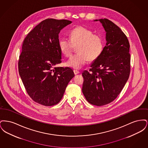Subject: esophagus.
I'll list each match as a JSON object with an SVG mask.
<instances>
[{
	"instance_id": "obj_1",
	"label": "esophagus",
	"mask_w": 148,
	"mask_h": 148,
	"mask_svg": "<svg viewBox=\"0 0 148 148\" xmlns=\"http://www.w3.org/2000/svg\"><path fill=\"white\" fill-rule=\"evenodd\" d=\"M74 74H75V75H77V74H78L80 73V72H79V71H76V70H74Z\"/></svg>"
}]
</instances>
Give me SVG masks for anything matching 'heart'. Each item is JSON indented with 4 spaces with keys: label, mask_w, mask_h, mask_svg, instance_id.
<instances>
[{
    "label": "heart",
    "mask_w": 148,
    "mask_h": 148,
    "mask_svg": "<svg viewBox=\"0 0 148 148\" xmlns=\"http://www.w3.org/2000/svg\"><path fill=\"white\" fill-rule=\"evenodd\" d=\"M70 39L63 38L59 42L61 52L65 56H71L77 47V54L72 56L66 65L75 69H80L89 60L97 59L104 49L103 37L94 33L90 29L79 26L71 30Z\"/></svg>",
    "instance_id": "b5f03b06"
}]
</instances>
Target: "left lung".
<instances>
[{
  "label": "left lung",
  "instance_id": "1",
  "mask_svg": "<svg viewBox=\"0 0 148 148\" xmlns=\"http://www.w3.org/2000/svg\"><path fill=\"white\" fill-rule=\"evenodd\" d=\"M99 21L106 32V45L89 71L82 73V92L91 104L103 106L116 98L126 84L130 71V45L127 36L112 21Z\"/></svg>",
  "mask_w": 148,
  "mask_h": 148
}]
</instances>
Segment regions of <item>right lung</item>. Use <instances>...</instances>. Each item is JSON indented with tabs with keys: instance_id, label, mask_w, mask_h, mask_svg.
Here are the masks:
<instances>
[{
	"instance_id": "right-lung-1",
	"label": "right lung",
	"mask_w": 148,
	"mask_h": 148,
	"mask_svg": "<svg viewBox=\"0 0 148 148\" xmlns=\"http://www.w3.org/2000/svg\"><path fill=\"white\" fill-rule=\"evenodd\" d=\"M71 23L65 19H45L23 42L18 62L19 75L30 97L42 106L58 104L74 77L70 68L54 67L62 62L59 34Z\"/></svg>"
}]
</instances>
